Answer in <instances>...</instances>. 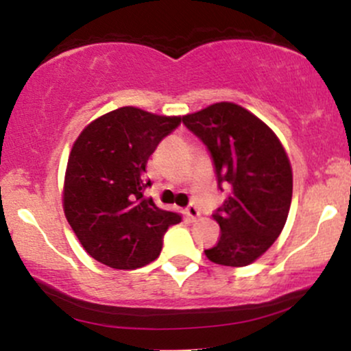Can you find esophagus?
<instances>
[{
    "label": "esophagus",
    "mask_w": 351,
    "mask_h": 351,
    "mask_svg": "<svg viewBox=\"0 0 351 351\" xmlns=\"http://www.w3.org/2000/svg\"><path fill=\"white\" fill-rule=\"evenodd\" d=\"M184 213H186V216H188V219H191V221H195V219H198L199 217V209H198V206H196V204H189V206L184 209Z\"/></svg>",
    "instance_id": "obj_1"
}]
</instances>
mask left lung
I'll return each instance as SVG.
<instances>
[{
	"label": "left lung",
	"instance_id": "1",
	"mask_svg": "<svg viewBox=\"0 0 351 351\" xmlns=\"http://www.w3.org/2000/svg\"><path fill=\"white\" fill-rule=\"evenodd\" d=\"M208 147L217 184L228 196L215 211L221 236L204 254L211 263L243 267L274 244L287 221L292 168L280 140L263 120L232 102L183 117Z\"/></svg>",
	"mask_w": 351,
	"mask_h": 351
}]
</instances>
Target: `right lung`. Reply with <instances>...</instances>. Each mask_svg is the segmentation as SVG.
Returning a JSON list of instances; mask_svg holds the SVG:
<instances>
[{
  "instance_id": "obj_1",
  "label": "right lung",
  "mask_w": 351,
  "mask_h": 351,
  "mask_svg": "<svg viewBox=\"0 0 351 351\" xmlns=\"http://www.w3.org/2000/svg\"><path fill=\"white\" fill-rule=\"evenodd\" d=\"M181 117L120 107L80 132L64 178V213L88 256L112 269L143 267L160 256L163 234L181 216L145 198L150 155Z\"/></svg>"
}]
</instances>
